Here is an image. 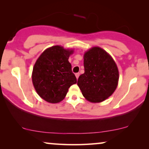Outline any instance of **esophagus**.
Here are the masks:
<instances>
[{
    "label": "esophagus",
    "instance_id": "1",
    "mask_svg": "<svg viewBox=\"0 0 149 149\" xmlns=\"http://www.w3.org/2000/svg\"><path fill=\"white\" fill-rule=\"evenodd\" d=\"M75 75H76V78H77V79H78L79 76H80V73H76V74H75Z\"/></svg>",
    "mask_w": 149,
    "mask_h": 149
}]
</instances>
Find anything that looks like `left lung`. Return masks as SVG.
<instances>
[{
	"instance_id": "1",
	"label": "left lung",
	"mask_w": 149,
	"mask_h": 149,
	"mask_svg": "<svg viewBox=\"0 0 149 149\" xmlns=\"http://www.w3.org/2000/svg\"><path fill=\"white\" fill-rule=\"evenodd\" d=\"M84 73L78 86L83 96L92 103L106 100L116 90L119 73L112 56L100 47H93L84 54Z\"/></svg>"
}]
</instances>
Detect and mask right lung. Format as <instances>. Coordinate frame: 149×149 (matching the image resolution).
I'll return each mask as SVG.
<instances>
[{"mask_svg": "<svg viewBox=\"0 0 149 149\" xmlns=\"http://www.w3.org/2000/svg\"><path fill=\"white\" fill-rule=\"evenodd\" d=\"M73 49L54 45L45 49L33 67L32 80L37 94L43 100L56 104L65 97L77 80L68 59Z\"/></svg>", "mask_w": 149, "mask_h": 149, "instance_id": "add662e5", "label": "right lung"}]
</instances>
